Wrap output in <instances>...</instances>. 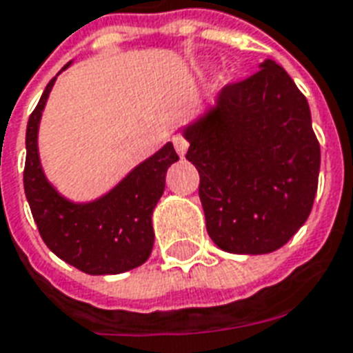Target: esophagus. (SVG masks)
I'll return each instance as SVG.
<instances>
[{
  "instance_id": "34e87169",
  "label": "esophagus",
  "mask_w": 353,
  "mask_h": 353,
  "mask_svg": "<svg viewBox=\"0 0 353 353\" xmlns=\"http://www.w3.org/2000/svg\"><path fill=\"white\" fill-rule=\"evenodd\" d=\"M173 145H174V149H176V152H179L180 157H184L185 151H188V147H190V143H188V139H185L184 136L176 134V136L173 138Z\"/></svg>"
}]
</instances>
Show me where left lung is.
Segmentation results:
<instances>
[{
  "label": "left lung",
  "instance_id": "1",
  "mask_svg": "<svg viewBox=\"0 0 353 353\" xmlns=\"http://www.w3.org/2000/svg\"><path fill=\"white\" fill-rule=\"evenodd\" d=\"M184 127L199 171L208 236L232 254H269L310 217L321 145L307 99L288 72L265 60Z\"/></svg>",
  "mask_w": 353,
  "mask_h": 353
}]
</instances>
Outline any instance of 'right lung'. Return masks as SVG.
Returning a JSON list of instances; mask_svg holds the SVG:
<instances>
[{
  "mask_svg": "<svg viewBox=\"0 0 353 353\" xmlns=\"http://www.w3.org/2000/svg\"><path fill=\"white\" fill-rule=\"evenodd\" d=\"M54 81L57 77L43 90L26 132L23 188L38 232L51 252L86 274H119L136 269L151 256L152 210L165 190V173L179 154L173 143H165L99 199L68 201L46 179L38 154V127Z\"/></svg>",
  "mask_w": 353,
  "mask_h": 353,
  "instance_id": "obj_1",
  "label": "right lung"
}]
</instances>
